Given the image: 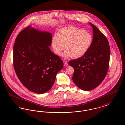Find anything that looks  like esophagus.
<instances>
[{"label":"esophagus","mask_w":125,"mask_h":125,"mask_svg":"<svg viewBox=\"0 0 125 125\" xmlns=\"http://www.w3.org/2000/svg\"><path fill=\"white\" fill-rule=\"evenodd\" d=\"M63 62H64V65L65 66H67V65H68V62H67V61L66 60H64Z\"/></svg>","instance_id":"34e87169"}]
</instances>
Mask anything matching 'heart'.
Here are the masks:
<instances>
[{
	"label": "heart",
	"instance_id": "1",
	"mask_svg": "<svg viewBox=\"0 0 125 125\" xmlns=\"http://www.w3.org/2000/svg\"><path fill=\"white\" fill-rule=\"evenodd\" d=\"M58 35H54L52 38V48L56 54L60 55L66 47L67 51L64 55L65 58H78L84 56L93 42V37L90 33L75 27L60 29Z\"/></svg>",
	"mask_w": 125,
	"mask_h": 125
}]
</instances>
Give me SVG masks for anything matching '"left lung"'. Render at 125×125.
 <instances>
[{
  "label": "left lung",
  "instance_id": "obj_1",
  "mask_svg": "<svg viewBox=\"0 0 125 125\" xmlns=\"http://www.w3.org/2000/svg\"><path fill=\"white\" fill-rule=\"evenodd\" d=\"M93 28L92 45L83 57L68 62L74 72L72 78L75 85L85 91L92 90L103 81L109 67L110 49L106 36L96 27Z\"/></svg>",
  "mask_w": 125,
  "mask_h": 125
}]
</instances>
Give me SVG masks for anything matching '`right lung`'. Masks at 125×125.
Segmentation results:
<instances>
[{
    "label": "right lung",
    "mask_w": 125,
    "mask_h": 125,
    "mask_svg": "<svg viewBox=\"0 0 125 125\" xmlns=\"http://www.w3.org/2000/svg\"><path fill=\"white\" fill-rule=\"evenodd\" d=\"M52 35L29 26L19 32L13 47V65L19 80L30 91L38 94L53 86L63 62L49 48Z\"/></svg>",
    "instance_id": "add662e5"
}]
</instances>
